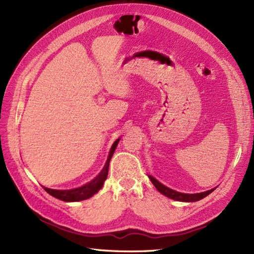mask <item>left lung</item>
Returning a JSON list of instances; mask_svg holds the SVG:
<instances>
[{
    "label": "left lung",
    "instance_id": "obj_1",
    "mask_svg": "<svg viewBox=\"0 0 254 254\" xmlns=\"http://www.w3.org/2000/svg\"><path fill=\"white\" fill-rule=\"evenodd\" d=\"M150 181L152 182V184L155 186V188L167 197L171 198V199H174L177 201H186V202H193V201H198L202 198L206 197L210 193L213 192L215 190L214 189H211L208 191H204V192H200V193H194V194H189V193H181V192H177L173 189H170V188L166 187L165 185H162L161 183H159L156 178H154L153 176L149 175Z\"/></svg>",
    "mask_w": 254,
    "mask_h": 254
}]
</instances>
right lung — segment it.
<instances>
[{
    "label": "right lung",
    "mask_w": 254,
    "mask_h": 254,
    "mask_svg": "<svg viewBox=\"0 0 254 254\" xmlns=\"http://www.w3.org/2000/svg\"><path fill=\"white\" fill-rule=\"evenodd\" d=\"M120 140V138H118L117 140L113 143L112 148L110 150V154H109V157L106 159V162L104 165V168L101 170V172L99 174H98L93 181H91L89 183L75 188V189H69V190H56V189H50V188H44V190L48 193L51 194L54 197L58 198L60 200L63 201H81V200H84L87 198H91L92 196H94L96 193L99 192V190L102 188L106 177H108L109 174V167H110V161L111 158L113 156L114 152H115L118 142Z\"/></svg>",
    "instance_id": "add662e5"
}]
</instances>
